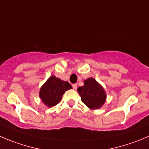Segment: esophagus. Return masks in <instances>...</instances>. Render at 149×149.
<instances>
[{"mask_svg":"<svg viewBox=\"0 0 149 149\" xmlns=\"http://www.w3.org/2000/svg\"><path fill=\"white\" fill-rule=\"evenodd\" d=\"M72 86H73V89H77V84H73L72 85Z\"/></svg>","mask_w":149,"mask_h":149,"instance_id":"esophagus-1","label":"esophagus"}]
</instances>
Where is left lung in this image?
I'll return each mask as SVG.
<instances>
[{
    "label": "left lung",
    "instance_id": "left-lung-1",
    "mask_svg": "<svg viewBox=\"0 0 149 149\" xmlns=\"http://www.w3.org/2000/svg\"><path fill=\"white\" fill-rule=\"evenodd\" d=\"M81 101L90 109H98L106 100L103 87L94 78H89L84 81V86L78 88Z\"/></svg>",
    "mask_w": 149,
    "mask_h": 149
}]
</instances>
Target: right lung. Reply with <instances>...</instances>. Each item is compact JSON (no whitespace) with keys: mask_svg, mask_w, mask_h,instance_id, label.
<instances>
[{"mask_svg":"<svg viewBox=\"0 0 149 149\" xmlns=\"http://www.w3.org/2000/svg\"><path fill=\"white\" fill-rule=\"evenodd\" d=\"M70 89L72 86L68 81H64L52 76L41 86L39 97L46 105L51 108L58 104L61 101L63 94Z\"/></svg>","mask_w":149,"mask_h":149,"instance_id":"add662e5","label":"right lung"}]
</instances>
